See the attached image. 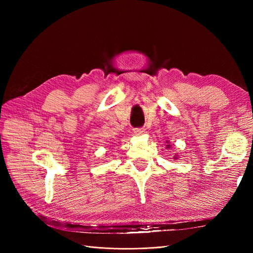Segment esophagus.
<instances>
[{"instance_id": "34e87169", "label": "esophagus", "mask_w": 253, "mask_h": 253, "mask_svg": "<svg viewBox=\"0 0 253 253\" xmlns=\"http://www.w3.org/2000/svg\"><path fill=\"white\" fill-rule=\"evenodd\" d=\"M145 133V129L144 128H134V134L137 136H140L142 134Z\"/></svg>"}]
</instances>
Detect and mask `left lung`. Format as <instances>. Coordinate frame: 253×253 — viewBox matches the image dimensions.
Returning a JSON list of instances; mask_svg holds the SVG:
<instances>
[{
  "label": "left lung",
  "instance_id": "left-lung-1",
  "mask_svg": "<svg viewBox=\"0 0 253 253\" xmlns=\"http://www.w3.org/2000/svg\"><path fill=\"white\" fill-rule=\"evenodd\" d=\"M166 143H167V145H166L167 149H171V144L169 143V140H167V141H166ZM174 158H175V159H178V156H177V155H175V156H174Z\"/></svg>",
  "mask_w": 253,
  "mask_h": 253
}]
</instances>
